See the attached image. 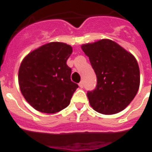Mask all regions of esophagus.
<instances>
[{
	"mask_svg": "<svg viewBox=\"0 0 152 152\" xmlns=\"http://www.w3.org/2000/svg\"><path fill=\"white\" fill-rule=\"evenodd\" d=\"M78 86H79V88H83V81H81L79 83H78Z\"/></svg>",
	"mask_w": 152,
	"mask_h": 152,
	"instance_id": "esophagus-1",
	"label": "esophagus"
}]
</instances>
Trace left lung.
<instances>
[{
  "instance_id": "left-lung-1",
  "label": "left lung",
  "mask_w": 152,
  "mask_h": 152,
  "mask_svg": "<svg viewBox=\"0 0 152 152\" xmlns=\"http://www.w3.org/2000/svg\"><path fill=\"white\" fill-rule=\"evenodd\" d=\"M82 50L95 71L97 84L88 92L91 106L103 115L122 111L135 97L140 85L136 58L112 40L83 44Z\"/></svg>"
}]
</instances>
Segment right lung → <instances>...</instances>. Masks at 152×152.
Wrapping results in <instances>:
<instances>
[{
    "instance_id": "add662e5",
    "label": "right lung",
    "mask_w": 152,
    "mask_h": 152,
    "mask_svg": "<svg viewBox=\"0 0 152 152\" xmlns=\"http://www.w3.org/2000/svg\"><path fill=\"white\" fill-rule=\"evenodd\" d=\"M71 46L53 42L37 48L23 58L19 69L22 95L37 111L54 114L66 108L78 88L71 81L66 61Z\"/></svg>"
}]
</instances>
